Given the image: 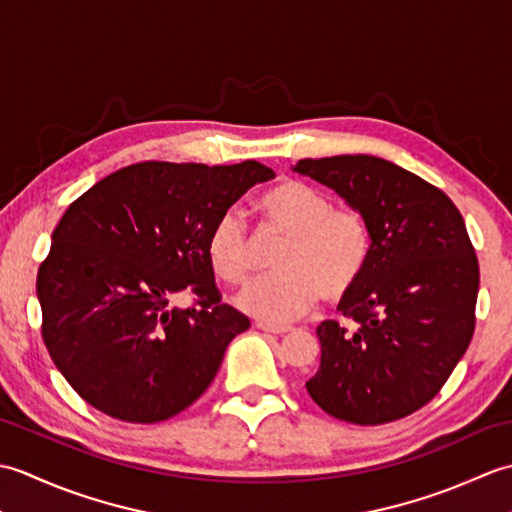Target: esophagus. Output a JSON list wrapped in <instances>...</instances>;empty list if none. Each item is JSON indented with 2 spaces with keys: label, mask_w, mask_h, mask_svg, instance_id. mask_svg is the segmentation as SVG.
Listing matches in <instances>:
<instances>
[{
  "label": "esophagus",
  "mask_w": 512,
  "mask_h": 512,
  "mask_svg": "<svg viewBox=\"0 0 512 512\" xmlns=\"http://www.w3.org/2000/svg\"><path fill=\"white\" fill-rule=\"evenodd\" d=\"M255 325L259 330L268 332V334H288L292 330V328H288V325H273V323H264V321H257Z\"/></svg>",
  "instance_id": "34e87169"
}]
</instances>
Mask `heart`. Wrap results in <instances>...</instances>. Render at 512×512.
<instances>
[{"label": "heart", "mask_w": 512, "mask_h": 512, "mask_svg": "<svg viewBox=\"0 0 512 512\" xmlns=\"http://www.w3.org/2000/svg\"><path fill=\"white\" fill-rule=\"evenodd\" d=\"M266 233L288 235L275 255L279 273L257 279L237 297L239 308L266 323H290L317 301H341L356 288L372 257V233L354 206H332L312 184L284 180L257 200ZM213 273L242 286L253 273L255 244L237 209L224 211L206 239Z\"/></svg>", "instance_id": "1"}]
</instances>
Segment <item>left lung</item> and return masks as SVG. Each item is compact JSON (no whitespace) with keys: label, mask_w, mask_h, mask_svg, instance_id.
Instances as JSON below:
<instances>
[{"label":"left lung","mask_w":512,"mask_h":512,"mask_svg":"<svg viewBox=\"0 0 512 512\" xmlns=\"http://www.w3.org/2000/svg\"><path fill=\"white\" fill-rule=\"evenodd\" d=\"M292 171L334 189L372 233L365 275L339 303L354 330L319 325L308 394L345 422L405 418L438 394L473 339L480 264L458 206L376 156L306 158Z\"/></svg>","instance_id":"1"}]
</instances>
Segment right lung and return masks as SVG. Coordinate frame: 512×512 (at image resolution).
<instances>
[{
  "instance_id": "1",
  "label": "right lung",
  "mask_w": 512,
  "mask_h": 512,
  "mask_svg": "<svg viewBox=\"0 0 512 512\" xmlns=\"http://www.w3.org/2000/svg\"><path fill=\"white\" fill-rule=\"evenodd\" d=\"M275 171L255 160L206 167L136 162L76 198L37 275L41 336L94 409L125 422L173 418L213 383L250 328L222 303L206 239L224 211ZM178 291L196 303L171 309Z\"/></svg>"
}]
</instances>
